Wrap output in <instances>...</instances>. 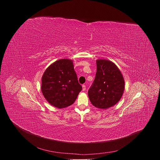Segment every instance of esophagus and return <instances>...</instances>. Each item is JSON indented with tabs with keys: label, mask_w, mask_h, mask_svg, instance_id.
Returning <instances> with one entry per match:
<instances>
[{
	"label": "esophagus",
	"mask_w": 160,
	"mask_h": 160,
	"mask_svg": "<svg viewBox=\"0 0 160 160\" xmlns=\"http://www.w3.org/2000/svg\"><path fill=\"white\" fill-rule=\"evenodd\" d=\"M85 89H86V86H85V85H82V90H83V91H85Z\"/></svg>",
	"instance_id": "1"
}]
</instances>
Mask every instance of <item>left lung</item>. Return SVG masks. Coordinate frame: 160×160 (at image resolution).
<instances>
[{
    "mask_svg": "<svg viewBox=\"0 0 160 160\" xmlns=\"http://www.w3.org/2000/svg\"><path fill=\"white\" fill-rule=\"evenodd\" d=\"M95 80L88 91L90 102L99 109L115 105L122 98L125 88L123 77L117 66L107 59H98Z\"/></svg>",
    "mask_w": 160,
    "mask_h": 160,
    "instance_id": "left-lung-1",
    "label": "left lung"
}]
</instances>
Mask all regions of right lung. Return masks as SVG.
<instances>
[{
    "label": "right lung",
    "mask_w": 160,
    "mask_h": 160,
    "mask_svg": "<svg viewBox=\"0 0 160 160\" xmlns=\"http://www.w3.org/2000/svg\"><path fill=\"white\" fill-rule=\"evenodd\" d=\"M82 90L71 59L55 61L42 75V94L50 104L57 108H64L73 104Z\"/></svg>",
    "instance_id": "obj_1"
}]
</instances>
